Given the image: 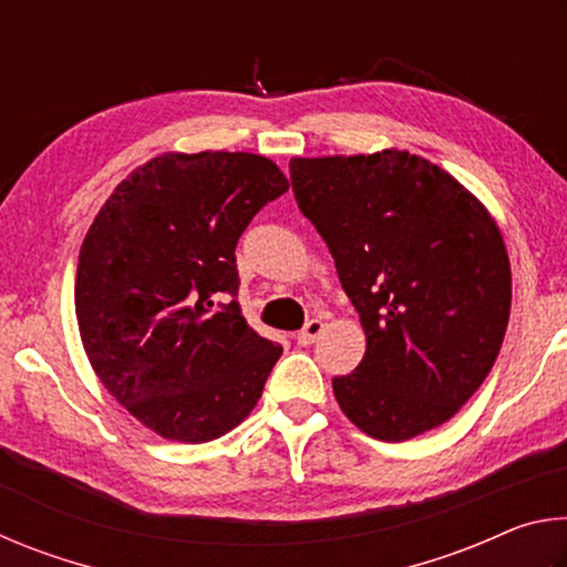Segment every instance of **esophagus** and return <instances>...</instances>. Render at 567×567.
Masks as SVG:
<instances>
[{
	"instance_id": "34e87169",
	"label": "esophagus",
	"mask_w": 567,
	"mask_h": 567,
	"mask_svg": "<svg viewBox=\"0 0 567 567\" xmlns=\"http://www.w3.org/2000/svg\"><path fill=\"white\" fill-rule=\"evenodd\" d=\"M322 330H324V322H322V320H318V318H312L310 322L305 324V328H302L300 332H297V342L305 344V348H307V344H312L315 340L320 338Z\"/></svg>"
}]
</instances>
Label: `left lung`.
<instances>
[{
  "instance_id": "obj_1",
  "label": "left lung",
  "mask_w": 567,
  "mask_h": 567,
  "mask_svg": "<svg viewBox=\"0 0 567 567\" xmlns=\"http://www.w3.org/2000/svg\"><path fill=\"white\" fill-rule=\"evenodd\" d=\"M300 213L328 245L368 338L332 378L362 433L402 443L443 425L493 370L511 318V262L487 209L400 150L290 162Z\"/></svg>"
}]
</instances>
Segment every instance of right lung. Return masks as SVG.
Instances as JSON below:
<instances>
[{
  "label": "right lung",
  "instance_id": "1",
  "mask_svg": "<svg viewBox=\"0 0 567 567\" xmlns=\"http://www.w3.org/2000/svg\"><path fill=\"white\" fill-rule=\"evenodd\" d=\"M287 189L260 155H162L94 217L74 285L82 344L102 385L157 435L207 443L260 400L282 348L239 310L235 247Z\"/></svg>",
  "mask_w": 567,
  "mask_h": 567
}]
</instances>
